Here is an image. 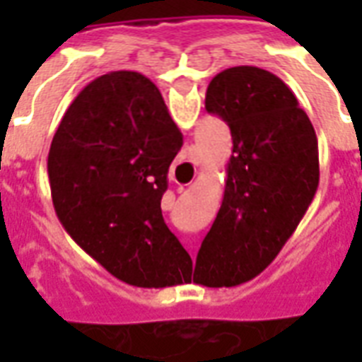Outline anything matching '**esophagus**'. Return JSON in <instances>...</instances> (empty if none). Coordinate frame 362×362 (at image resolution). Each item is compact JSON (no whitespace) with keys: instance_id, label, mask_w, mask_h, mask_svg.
<instances>
[{"instance_id":"esophagus-1","label":"esophagus","mask_w":362,"mask_h":362,"mask_svg":"<svg viewBox=\"0 0 362 362\" xmlns=\"http://www.w3.org/2000/svg\"><path fill=\"white\" fill-rule=\"evenodd\" d=\"M184 189L186 188H184V186H180V188H178V192H184Z\"/></svg>"}]
</instances>
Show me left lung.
I'll return each mask as SVG.
<instances>
[{"instance_id": "obj_1", "label": "left lung", "mask_w": 362, "mask_h": 362, "mask_svg": "<svg viewBox=\"0 0 362 362\" xmlns=\"http://www.w3.org/2000/svg\"><path fill=\"white\" fill-rule=\"evenodd\" d=\"M205 108L230 127L233 155L221 209L184 281L236 287L272 264L312 204L318 139L293 90L262 67L215 75Z\"/></svg>"}]
</instances>
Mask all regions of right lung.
Masks as SVG:
<instances>
[{
  "label": "right lung",
  "mask_w": 362,
  "mask_h": 362,
  "mask_svg": "<svg viewBox=\"0 0 362 362\" xmlns=\"http://www.w3.org/2000/svg\"><path fill=\"white\" fill-rule=\"evenodd\" d=\"M180 147L160 90L137 71L90 81L52 139L48 178L59 223L127 285L163 288L188 277L192 258L160 211Z\"/></svg>",
  "instance_id": "add662e5"
}]
</instances>
